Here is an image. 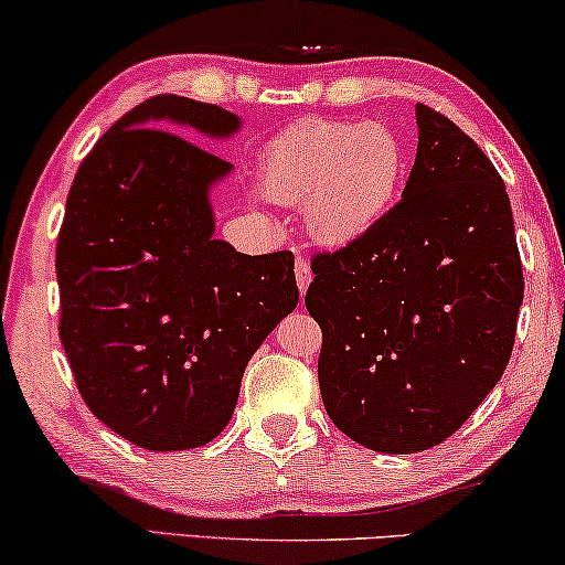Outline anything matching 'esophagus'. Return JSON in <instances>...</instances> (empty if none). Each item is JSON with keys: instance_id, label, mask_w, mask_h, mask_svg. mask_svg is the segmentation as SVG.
Returning a JSON list of instances; mask_svg holds the SVG:
<instances>
[{"instance_id": "obj_1", "label": "esophagus", "mask_w": 565, "mask_h": 565, "mask_svg": "<svg viewBox=\"0 0 565 565\" xmlns=\"http://www.w3.org/2000/svg\"><path fill=\"white\" fill-rule=\"evenodd\" d=\"M311 265H308L306 259H298L296 262V280H298V290L303 292L306 296V290H308V285H311Z\"/></svg>"}]
</instances>
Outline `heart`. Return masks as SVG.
<instances>
[{"instance_id": "1", "label": "heart", "mask_w": 565, "mask_h": 565, "mask_svg": "<svg viewBox=\"0 0 565 565\" xmlns=\"http://www.w3.org/2000/svg\"><path fill=\"white\" fill-rule=\"evenodd\" d=\"M406 146L383 120H300L259 157V188L282 205H303L308 236L347 246L370 234L404 184Z\"/></svg>"}]
</instances>
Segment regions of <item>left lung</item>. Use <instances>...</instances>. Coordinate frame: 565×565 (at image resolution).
Instances as JSON below:
<instances>
[{
    "mask_svg": "<svg viewBox=\"0 0 565 565\" xmlns=\"http://www.w3.org/2000/svg\"><path fill=\"white\" fill-rule=\"evenodd\" d=\"M419 146L401 203L311 262L306 308L323 344L329 419L362 447L429 450L504 375L524 280L509 195L450 118L416 105Z\"/></svg>",
    "mask_w": 565,
    "mask_h": 565,
    "instance_id": "left-lung-1",
    "label": "left lung"
}]
</instances>
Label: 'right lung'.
<instances>
[{"mask_svg": "<svg viewBox=\"0 0 565 565\" xmlns=\"http://www.w3.org/2000/svg\"><path fill=\"white\" fill-rule=\"evenodd\" d=\"M228 138L234 113L159 95L99 138L56 244L58 337L84 404L143 450H190L231 422L246 362L298 306L290 252L215 238L228 161L164 128Z\"/></svg>", "mask_w": 565, "mask_h": 565, "instance_id": "obj_1", "label": "right lung"}]
</instances>
